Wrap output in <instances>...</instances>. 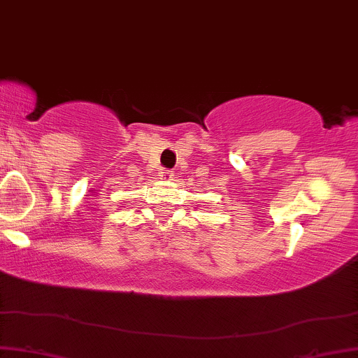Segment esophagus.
I'll list each match as a JSON object with an SVG mask.
<instances>
[{
    "label": "esophagus",
    "mask_w": 358,
    "mask_h": 358,
    "mask_svg": "<svg viewBox=\"0 0 358 358\" xmlns=\"http://www.w3.org/2000/svg\"><path fill=\"white\" fill-rule=\"evenodd\" d=\"M159 176H162L163 179H166V180H171L173 179V171H169V169H162V173H159Z\"/></svg>",
    "instance_id": "34e87169"
}]
</instances>
